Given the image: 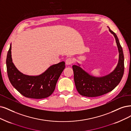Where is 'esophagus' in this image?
<instances>
[{
  "instance_id": "esophagus-1",
  "label": "esophagus",
  "mask_w": 131,
  "mask_h": 131,
  "mask_svg": "<svg viewBox=\"0 0 131 131\" xmlns=\"http://www.w3.org/2000/svg\"><path fill=\"white\" fill-rule=\"evenodd\" d=\"M65 62H66V65H71V64H72V63H73V59H72V58H67Z\"/></svg>"
}]
</instances>
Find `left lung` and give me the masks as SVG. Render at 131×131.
I'll return each instance as SVG.
<instances>
[{
	"label": "left lung",
	"instance_id": "1",
	"mask_svg": "<svg viewBox=\"0 0 131 131\" xmlns=\"http://www.w3.org/2000/svg\"><path fill=\"white\" fill-rule=\"evenodd\" d=\"M109 28L114 36L119 52V60L114 70L108 74L103 77L90 75L81 68L80 64L73 65L74 80L78 93L88 97H95L102 95L112 91L122 80L124 72V57L123 48L116 34Z\"/></svg>",
	"mask_w": 131,
	"mask_h": 131
}]
</instances>
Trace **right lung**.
<instances>
[{
  "label": "right lung",
  "mask_w": 131,
  "mask_h": 131,
  "mask_svg": "<svg viewBox=\"0 0 131 131\" xmlns=\"http://www.w3.org/2000/svg\"><path fill=\"white\" fill-rule=\"evenodd\" d=\"M65 64L61 61L51 65L40 75H28L19 71L13 64L11 43L6 58L7 75L12 85L24 96L33 99L45 98L53 93Z\"/></svg>",
  "instance_id": "add662e5"
}]
</instances>
